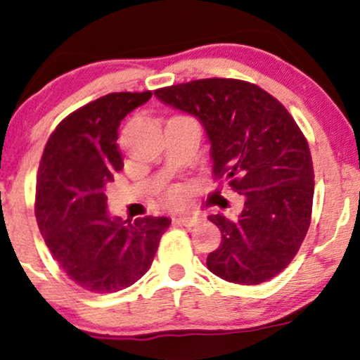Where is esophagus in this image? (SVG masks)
<instances>
[{"instance_id":"34e87169","label":"esophagus","mask_w":360,"mask_h":360,"mask_svg":"<svg viewBox=\"0 0 360 360\" xmlns=\"http://www.w3.org/2000/svg\"><path fill=\"white\" fill-rule=\"evenodd\" d=\"M172 220H174L176 224L184 225V227H194V225H198L200 222V217H198V215H177V217Z\"/></svg>"}]
</instances>
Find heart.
<instances>
[{"label":"heart","mask_w":360,"mask_h":360,"mask_svg":"<svg viewBox=\"0 0 360 360\" xmlns=\"http://www.w3.org/2000/svg\"><path fill=\"white\" fill-rule=\"evenodd\" d=\"M183 200H184L183 189L177 188V186H171V188H167V191L165 193V202L167 205H179Z\"/></svg>","instance_id":"b5f03b06"}]
</instances>
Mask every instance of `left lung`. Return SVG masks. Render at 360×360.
<instances>
[{
	"label": "left lung",
	"mask_w": 360,
	"mask_h": 360,
	"mask_svg": "<svg viewBox=\"0 0 360 360\" xmlns=\"http://www.w3.org/2000/svg\"><path fill=\"white\" fill-rule=\"evenodd\" d=\"M155 95L202 123L215 179L245 198L237 219L209 217L222 242L207 268L237 285L271 280L293 260L311 224L314 171L303 131L275 97L245 80L200 79Z\"/></svg>",
	"instance_id": "8db88e82"
}]
</instances>
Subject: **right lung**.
<instances>
[{
	"label": "right lung",
	"instance_id": "right-lung-1",
	"mask_svg": "<svg viewBox=\"0 0 360 360\" xmlns=\"http://www.w3.org/2000/svg\"><path fill=\"white\" fill-rule=\"evenodd\" d=\"M151 95L115 92L84 105L57 124L42 153L34 205L41 236L65 275L94 293H115L140 280L171 224L107 212L105 188L123 167L120 122Z\"/></svg>",
	"mask_w": 360,
	"mask_h": 360
}]
</instances>
